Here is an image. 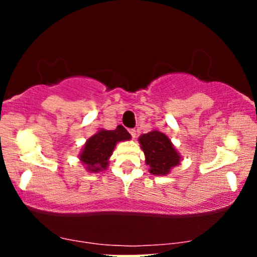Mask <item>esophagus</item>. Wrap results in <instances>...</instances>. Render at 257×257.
I'll return each mask as SVG.
<instances>
[{
  "label": "esophagus",
  "instance_id": "1",
  "mask_svg": "<svg viewBox=\"0 0 257 257\" xmlns=\"http://www.w3.org/2000/svg\"><path fill=\"white\" fill-rule=\"evenodd\" d=\"M129 133H131V135L133 138L137 137V131H135V129H129Z\"/></svg>",
  "mask_w": 257,
  "mask_h": 257
}]
</instances>
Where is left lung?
<instances>
[{
  "mask_svg": "<svg viewBox=\"0 0 257 257\" xmlns=\"http://www.w3.org/2000/svg\"><path fill=\"white\" fill-rule=\"evenodd\" d=\"M139 141L145 153L150 173L155 175H166L173 167L180 163V156L163 133L157 131L150 132L141 135Z\"/></svg>",
  "mask_w": 257,
  "mask_h": 257,
  "instance_id": "8db88e82",
  "label": "left lung"
}]
</instances>
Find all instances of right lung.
<instances>
[{"label":"right lung","instance_id":"add662e5","mask_svg":"<svg viewBox=\"0 0 257 257\" xmlns=\"http://www.w3.org/2000/svg\"><path fill=\"white\" fill-rule=\"evenodd\" d=\"M129 139L131 134L123 125H118L114 131H100L88 139L79 158L87 166L88 170L99 172L107 167V159L112 155L116 144Z\"/></svg>","mask_w":257,"mask_h":257}]
</instances>
